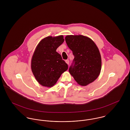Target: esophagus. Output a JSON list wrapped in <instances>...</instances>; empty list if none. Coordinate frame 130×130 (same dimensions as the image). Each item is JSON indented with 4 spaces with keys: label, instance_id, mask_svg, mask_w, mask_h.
Instances as JSON below:
<instances>
[{
    "label": "esophagus",
    "instance_id": "34e87169",
    "mask_svg": "<svg viewBox=\"0 0 130 130\" xmlns=\"http://www.w3.org/2000/svg\"><path fill=\"white\" fill-rule=\"evenodd\" d=\"M65 61H66V62L68 64H69V60H68V59H67V60H66Z\"/></svg>",
    "mask_w": 130,
    "mask_h": 130
}]
</instances>
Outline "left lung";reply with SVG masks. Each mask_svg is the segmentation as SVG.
<instances>
[{
  "label": "left lung",
  "instance_id": "8db88e82",
  "mask_svg": "<svg viewBox=\"0 0 130 130\" xmlns=\"http://www.w3.org/2000/svg\"><path fill=\"white\" fill-rule=\"evenodd\" d=\"M66 42L74 56L69 72L77 83L86 86L100 74L101 56L97 46L90 38L82 35H69Z\"/></svg>",
  "mask_w": 130,
  "mask_h": 130
}]
</instances>
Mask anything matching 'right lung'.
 Returning <instances> with one entry per match:
<instances>
[{"instance_id": "obj_1", "label": "right lung", "mask_w": 130, "mask_h": 130, "mask_svg": "<svg viewBox=\"0 0 130 130\" xmlns=\"http://www.w3.org/2000/svg\"><path fill=\"white\" fill-rule=\"evenodd\" d=\"M63 36H49L37 44L32 56L31 69L37 82L48 88L53 87L68 66L56 52L64 41Z\"/></svg>"}]
</instances>
